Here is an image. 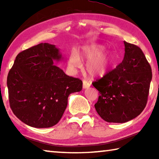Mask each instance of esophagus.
<instances>
[{
    "mask_svg": "<svg viewBox=\"0 0 159 159\" xmlns=\"http://www.w3.org/2000/svg\"><path fill=\"white\" fill-rule=\"evenodd\" d=\"M90 85H91V83L89 81H88V80H83V88H84V89H86V88H89Z\"/></svg>",
    "mask_w": 159,
    "mask_h": 159,
    "instance_id": "34e87169",
    "label": "esophagus"
}]
</instances>
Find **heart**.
I'll list each match as a JSON object with an SVG mask.
<instances>
[{
    "label": "heart",
    "mask_w": 159,
    "mask_h": 159,
    "mask_svg": "<svg viewBox=\"0 0 159 159\" xmlns=\"http://www.w3.org/2000/svg\"><path fill=\"white\" fill-rule=\"evenodd\" d=\"M105 48L102 45L92 44L82 48L81 55L87 62L86 71L92 77L104 76L112 66V60L109 53L104 52ZM69 65L72 70H76L81 67L82 62L79 53L73 50L70 54Z\"/></svg>",
    "instance_id": "b5f03b06"
}]
</instances>
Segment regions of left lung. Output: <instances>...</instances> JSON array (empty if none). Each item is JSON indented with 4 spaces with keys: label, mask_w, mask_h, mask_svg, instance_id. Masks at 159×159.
I'll return each mask as SVG.
<instances>
[{
    "label": "left lung",
    "mask_w": 159,
    "mask_h": 159,
    "mask_svg": "<svg viewBox=\"0 0 159 159\" xmlns=\"http://www.w3.org/2000/svg\"><path fill=\"white\" fill-rule=\"evenodd\" d=\"M124 45L122 62L93 83L99 93L96 111L109 123H125L141 114L152 79V68L140 48L125 41Z\"/></svg>",
    "instance_id": "8db88e82"
}]
</instances>
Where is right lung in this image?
Instances as JSON below:
<instances>
[{"label":"right lung","instance_id":"obj_1","mask_svg":"<svg viewBox=\"0 0 159 159\" xmlns=\"http://www.w3.org/2000/svg\"><path fill=\"white\" fill-rule=\"evenodd\" d=\"M63 59L55 45L40 43L19 53L7 79L10 108L31 127L50 128L60 121L71 93L83 82L69 76L54 61Z\"/></svg>","mask_w":159,"mask_h":159}]
</instances>
